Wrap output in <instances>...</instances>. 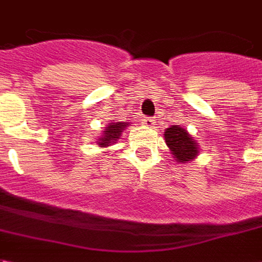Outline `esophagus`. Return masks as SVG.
<instances>
[{
  "label": "esophagus",
  "instance_id": "34e87169",
  "mask_svg": "<svg viewBox=\"0 0 262 262\" xmlns=\"http://www.w3.org/2000/svg\"><path fill=\"white\" fill-rule=\"evenodd\" d=\"M143 123L146 126H154L156 120H154V118H144V119H143Z\"/></svg>",
  "mask_w": 262,
  "mask_h": 262
}]
</instances>
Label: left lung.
Listing matches in <instances>:
<instances>
[{
  "instance_id": "1",
  "label": "left lung",
  "mask_w": 262,
  "mask_h": 262,
  "mask_svg": "<svg viewBox=\"0 0 262 262\" xmlns=\"http://www.w3.org/2000/svg\"><path fill=\"white\" fill-rule=\"evenodd\" d=\"M164 139L167 146L174 154L177 161L185 163L195 159L198 156V144L192 137L189 136L185 129L180 126H171L164 132Z\"/></svg>"
}]
</instances>
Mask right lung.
Listing matches in <instances>:
<instances>
[{
	"mask_svg": "<svg viewBox=\"0 0 262 262\" xmlns=\"http://www.w3.org/2000/svg\"><path fill=\"white\" fill-rule=\"evenodd\" d=\"M125 123H111V125L105 129V133H103L102 137H99V142H98V146L99 147H106L109 144H114L116 143V140L119 139L120 133L125 129Z\"/></svg>",
	"mask_w": 262,
	"mask_h": 262,
	"instance_id": "1",
	"label": "right lung"
}]
</instances>
